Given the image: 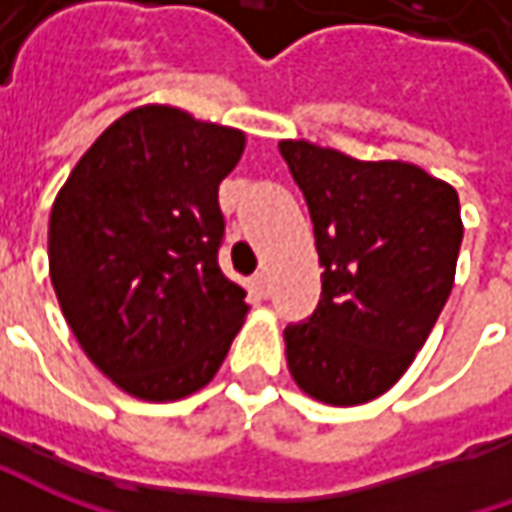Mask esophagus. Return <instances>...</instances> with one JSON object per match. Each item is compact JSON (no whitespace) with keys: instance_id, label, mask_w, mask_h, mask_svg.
I'll list each match as a JSON object with an SVG mask.
<instances>
[{"instance_id":"esophagus-1","label":"esophagus","mask_w":512,"mask_h":512,"mask_svg":"<svg viewBox=\"0 0 512 512\" xmlns=\"http://www.w3.org/2000/svg\"><path fill=\"white\" fill-rule=\"evenodd\" d=\"M253 285H256V290H259V296H270V273L267 270H259L256 276H253Z\"/></svg>"}]
</instances>
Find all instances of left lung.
Wrapping results in <instances>:
<instances>
[{
  "label": "left lung",
  "instance_id": "1",
  "mask_svg": "<svg viewBox=\"0 0 512 512\" xmlns=\"http://www.w3.org/2000/svg\"><path fill=\"white\" fill-rule=\"evenodd\" d=\"M279 150L325 267L316 313L285 330L287 370L316 402H373L413 364L453 290L459 193L399 159L362 162L305 139Z\"/></svg>",
  "mask_w": 512,
  "mask_h": 512
}]
</instances>
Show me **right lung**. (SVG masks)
<instances>
[{
    "label": "right lung",
    "mask_w": 512,
    "mask_h": 512,
    "mask_svg": "<svg viewBox=\"0 0 512 512\" xmlns=\"http://www.w3.org/2000/svg\"><path fill=\"white\" fill-rule=\"evenodd\" d=\"M245 130L139 105L85 150L50 207V282L122 393L179 402L219 373L250 305L219 267V185Z\"/></svg>",
    "instance_id": "1"
}]
</instances>
